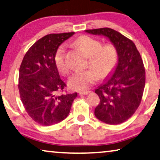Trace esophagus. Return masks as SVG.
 <instances>
[{"mask_svg":"<svg viewBox=\"0 0 160 160\" xmlns=\"http://www.w3.org/2000/svg\"><path fill=\"white\" fill-rule=\"evenodd\" d=\"M90 93V91H84V92H80L79 94L80 95H86Z\"/></svg>","mask_w":160,"mask_h":160,"instance_id":"obj_1","label":"esophagus"}]
</instances>
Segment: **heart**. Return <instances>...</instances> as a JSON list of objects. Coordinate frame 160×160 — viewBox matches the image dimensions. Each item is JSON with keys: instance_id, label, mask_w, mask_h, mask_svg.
<instances>
[{"instance_id": "b5f03b06", "label": "heart", "mask_w": 160, "mask_h": 160, "mask_svg": "<svg viewBox=\"0 0 160 160\" xmlns=\"http://www.w3.org/2000/svg\"><path fill=\"white\" fill-rule=\"evenodd\" d=\"M75 43L90 57L89 65L92 69L74 72L68 80V86L75 91H84L94 84L99 76L106 78L113 71L118 61V52L113 45L107 44L103 47L101 42L88 36H82ZM55 63L61 72L68 74L70 72V67L65 59L64 45L57 50Z\"/></svg>"}]
</instances>
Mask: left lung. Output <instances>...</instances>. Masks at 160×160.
Listing matches in <instances>:
<instances>
[{
    "mask_svg": "<svg viewBox=\"0 0 160 160\" xmlns=\"http://www.w3.org/2000/svg\"><path fill=\"white\" fill-rule=\"evenodd\" d=\"M85 32L105 37L117 50V64L95 90L100 98L95 116L103 123L119 124L128 120L141 103L145 86L141 55L134 43L112 28L89 29Z\"/></svg>",
    "mask_w": 160,
    "mask_h": 160,
    "instance_id": "1",
    "label": "left lung"
}]
</instances>
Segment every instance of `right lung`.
I'll use <instances>...</instances> for the list:
<instances>
[{
  "label": "right lung",
  "mask_w": 160,
  "mask_h": 160,
  "mask_svg": "<svg viewBox=\"0 0 160 160\" xmlns=\"http://www.w3.org/2000/svg\"><path fill=\"white\" fill-rule=\"evenodd\" d=\"M75 34H51L36 42L19 69L18 89L28 115L42 126H51L68 117L77 92L58 95L66 86L55 63L59 47Z\"/></svg>",
  "instance_id": "right-lung-1"
}]
</instances>
